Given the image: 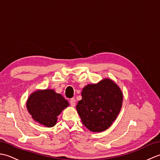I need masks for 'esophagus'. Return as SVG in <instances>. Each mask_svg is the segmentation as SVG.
<instances>
[{
	"label": "esophagus",
	"mask_w": 160,
	"mask_h": 160,
	"mask_svg": "<svg viewBox=\"0 0 160 160\" xmlns=\"http://www.w3.org/2000/svg\"><path fill=\"white\" fill-rule=\"evenodd\" d=\"M70 105L71 107H75L76 106V100H75V98H71V100H70Z\"/></svg>",
	"instance_id": "34e87169"
}]
</instances>
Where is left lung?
<instances>
[{
    "label": "left lung",
    "instance_id": "left-lung-1",
    "mask_svg": "<svg viewBox=\"0 0 160 160\" xmlns=\"http://www.w3.org/2000/svg\"><path fill=\"white\" fill-rule=\"evenodd\" d=\"M123 95L110 79L98 84H88L82 91V100L76 106L83 124L93 132L107 129L121 109Z\"/></svg>",
    "mask_w": 160,
    "mask_h": 160
}]
</instances>
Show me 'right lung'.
<instances>
[{"label": "right lung", "mask_w": 160, "mask_h": 160, "mask_svg": "<svg viewBox=\"0 0 160 160\" xmlns=\"http://www.w3.org/2000/svg\"><path fill=\"white\" fill-rule=\"evenodd\" d=\"M68 106L67 100L52 89L35 91L27 102V108L33 120L47 127L56 124L58 115Z\"/></svg>", "instance_id": "add662e5"}]
</instances>
